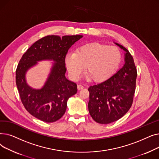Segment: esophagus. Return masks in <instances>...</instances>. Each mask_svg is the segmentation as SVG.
<instances>
[{
  "label": "esophagus",
  "instance_id": "34e87169",
  "mask_svg": "<svg viewBox=\"0 0 159 159\" xmlns=\"http://www.w3.org/2000/svg\"><path fill=\"white\" fill-rule=\"evenodd\" d=\"M77 88H78V89H83L84 88V86H83L82 85H80V84H78L77 85Z\"/></svg>",
  "mask_w": 159,
  "mask_h": 159
}]
</instances>
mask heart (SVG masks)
<instances>
[{"label":"heart","mask_w":159,"mask_h":159,"mask_svg":"<svg viewBox=\"0 0 159 159\" xmlns=\"http://www.w3.org/2000/svg\"><path fill=\"white\" fill-rule=\"evenodd\" d=\"M121 61L119 49L101 43H91L79 48L75 53H68L65 64L70 77L78 79L85 70L93 81L102 82L114 73Z\"/></svg>","instance_id":"b5f03b06"}]
</instances>
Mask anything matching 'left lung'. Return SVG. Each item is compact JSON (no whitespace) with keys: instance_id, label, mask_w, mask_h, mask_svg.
Returning <instances> with one entry per match:
<instances>
[{"instance_id":"left-lung-1","label":"left lung","mask_w":159,"mask_h":159,"mask_svg":"<svg viewBox=\"0 0 159 159\" xmlns=\"http://www.w3.org/2000/svg\"><path fill=\"white\" fill-rule=\"evenodd\" d=\"M124 53V64L109 79L91 86L89 113L97 122L107 124L120 119L132 105L135 91L137 68L133 57L123 46L114 43Z\"/></svg>"}]
</instances>
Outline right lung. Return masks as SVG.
<instances>
[{
	"instance_id": "add662e5",
	"label": "right lung",
	"mask_w": 159,
	"mask_h": 159,
	"mask_svg": "<svg viewBox=\"0 0 159 159\" xmlns=\"http://www.w3.org/2000/svg\"><path fill=\"white\" fill-rule=\"evenodd\" d=\"M82 37L48 35L36 41L22 55L16 70V84L24 106L35 118L46 122L60 119L68 98L77 93V84L65 76V57L71 46ZM43 60L54 62L44 86L33 89L27 84L25 75Z\"/></svg>"
}]
</instances>
